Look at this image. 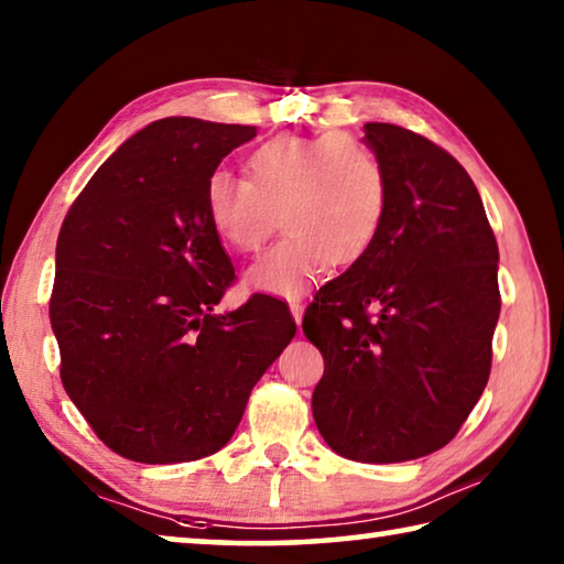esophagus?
Listing matches in <instances>:
<instances>
[{
    "instance_id": "esophagus-1",
    "label": "esophagus",
    "mask_w": 564,
    "mask_h": 564,
    "mask_svg": "<svg viewBox=\"0 0 564 564\" xmlns=\"http://www.w3.org/2000/svg\"><path fill=\"white\" fill-rule=\"evenodd\" d=\"M289 308H291V316H293V321L299 323V326H301V321H303V305H301L299 301H293V303L289 305Z\"/></svg>"
}]
</instances>
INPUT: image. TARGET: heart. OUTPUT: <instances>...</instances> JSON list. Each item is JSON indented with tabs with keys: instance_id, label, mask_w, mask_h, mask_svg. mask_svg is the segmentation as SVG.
Returning <instances> with one entry per match:
<instances>
[{
	"instance_id": "heart-1",
	"label": "heart",
	"mask_w": 564,
	"mask_h": 564,
	"mask_svg": "<svg viewBox=\"0 0 564 564\" xmlns=\"http://www.w3.org/2000/svg\"><path fill=\"white\" fill-rule=\"evenodd\" d=\"M246 181L214 171L204 214L218 241L251 253L273 234L285 236L251 269V291L299 299L333 265H350L376 243L388 212L383 166L366 144L340 137H273L246 156Z\"/></svg>"
}]
</instances>
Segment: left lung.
<instances>
[{"label": "left lung", "mask_w": 564, "mask_h": 564, "mask_svg": "<svg viewBox=\"0 0 564 564\" xmlns=\"http://www.w3.org/2000/svg\"><path fill=\"white\" fill-rule=\"evenodd\" d=\"M362 131L388 212L370 251L303 316L326 360L311 405L330 451L405 463L451 443L488 386L500 256L473 178L447 151L393 123Z\"/></svg>", "instance_id": "8db88e82"}]
</instances>
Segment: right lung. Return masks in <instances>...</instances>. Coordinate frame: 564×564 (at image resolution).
Here are the masks:
<instances>
[{
    "label": "right lung",
    "mask_w": 564,
    "mask_h": 564,
    "mask_svg": "<svg viewBox=\"0 0 564 564\" xmlns=\"http://www.w3.org/2000/svg\"><path fill=\"white\" fill-rule=\"evenodd\" d=\"M256 127L169 117L113 151L66 214L50 301L62 383L113 453L169 465L231 441L253 386L295 336L253 295L216 313L234 265L204 186Z\"/></svg>",
    "instance_id": "1"
}]
</instances>
